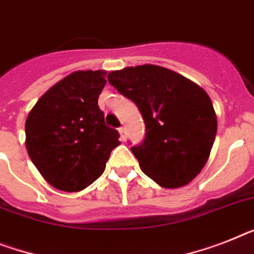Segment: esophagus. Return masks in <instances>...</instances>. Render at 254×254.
Wrapping results in <instances>:
<instances>
[{"label":"esophagus","mask_w":254,"mask_h":254,"mask_svg":"<svg viewBox=\"0 0 254 254\" xmlns=\"http://www.w3.org/2000/svg\"><path fill=\"white\" fill-rule=\"evenodd\" d=\"M118 131H119V135H121V139L125 141L126 140V128L125 127H121V128H118Z\"/></svg>","instance_id":"obj_1"}]
</instances>
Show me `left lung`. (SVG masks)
<instances>
[{
  "label": "left lung",
  "instance_id": "obj_1",
  "mask_svg": "<svg viewBox=\"0 0 254 254\" xmlns=\"http://www.w3.org/2000/svg\"><path fill=\"white\" fill-rule=\"evenodd\" d=\"M108 80L142 115L145 139L131 148L142 173L165 188L183 187L197 177L217 135V115L206 92L156 64L112 71Z\"/></svg>",
  "mask_w": 254,
  "mask_h": 254
}]
</instances>
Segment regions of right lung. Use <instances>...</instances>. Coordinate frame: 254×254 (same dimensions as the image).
I'll return each mask as SVG.
<instances>
[{"mask_svg":"<svg viewBox=\"0 0 254 254\" xmlns=\"http://www.w3.org/2000/svg\"><path fill=\"white\" fill-rule=\"evenodd\" d=\"M106 71H75L39 98L26 121V148L50 186L79 192L101 177L119 133L105 125L98 96Z\"/></svg>","mask_w":254,"mask_h":254,"instance_id":"obj_1","label":"right lung"}]
</instances>
